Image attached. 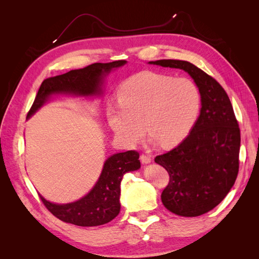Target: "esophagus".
Masks as SVG:
<instances>
[{
  "label": "esophagus",
  "instance_id": "1",
  "mask_svg": "<svg viewBox=\"0 0 259 259\" xmlns=\"http://www.w3.org/2000/svg\"><path fill=\"white\" fill-rule=\"evenodd\" d=\"M140 162H142L143 164H148L151 162V158L150 155H147V154H142L140 155Z\"/></svg>",
  "mask_w": 259,
  "mask_h": 259
}]
</instances>
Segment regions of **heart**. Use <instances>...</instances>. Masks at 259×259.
Listing matches in <instances>:
<instances>
[{
	"label": "heart",
	"mask_w": 259,
	"mask_h": 259,
	"mask_svg": "<svg viewBox=\"0 0 259 259\" xmlns=\"http://www.w3.org/2000/svg\"><path fill=\"white\" fill-rule=\"evenodd\" d=\"M117 99L119 104L108 107L109 124L131 146L142 139L145 127L162 147L180 144L201 109V94L193 81L153 71L131 76L117 92Z\"/></svg>",
	"instance_id": "1"
}]
</instances>
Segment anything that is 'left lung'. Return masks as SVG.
<instances>
[{"label": "left lung", "mask_w": 259, "mask_h": 259, "mask_svg": "<svg viewBox=\"0 0 259 259\" xmlns=\"http://www.w3.org/2000/svg\"><path fill=\"white\" fill-rule=\"evenodd\" d=\"M149 64L183 69L201 94V111L192 130L170 151L154 162L167 170L163 205L184 217L207 213L221 203L239 173L241 134L231 101L223 86L189 61L162 59Z\"/></svg>", "instance_id": "left-lung-1"}]
</instances>
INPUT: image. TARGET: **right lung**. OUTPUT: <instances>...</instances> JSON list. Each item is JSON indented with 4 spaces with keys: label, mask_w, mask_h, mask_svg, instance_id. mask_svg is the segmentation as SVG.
<instances>
[{
    "label": "right lung",
    "mask_w": 259,
    "mask_h": 259,
    "mask_svg": "<svg viewBox=\"0 0 259 259\" xmlns=\"http://www.w3.org/2000/svg\"><path fill=\"white\" fill-rule=\"evenodd\" d=\"M126 64L116 60L108 64H93L83 69L71 70L65 74L46 79L41 84L27 119L40 109L52 94H71L77 96H93L101 93L104 77ZM139 153L135 150L120 152L108 158L96 185L84 198L68 204H55L40 198L45 207L60 221L81 227H95L111 222L120 213L121 180L127 171L140 167Z\"/></svg>",
    "instance_id": "add662e5"
}]
</instances>
